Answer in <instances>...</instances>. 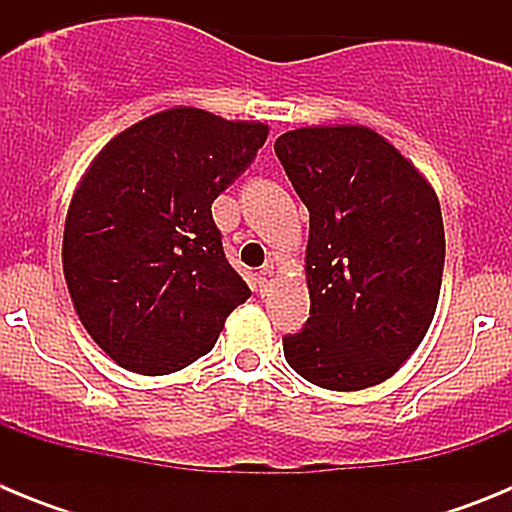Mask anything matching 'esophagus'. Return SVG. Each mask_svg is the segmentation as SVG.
I'll return each instance as SVG.
<instances>
[{"instance_id":"obj_1","label":"esophagus","mask_w":512,"mask_h":512,"mask_svg":"<svg viewBox=\"0 0 512 512\" xmlns=\"http://www.w3.org/2000/svg\"><path fill=\"white\" fill-rule=\"evenodd\" d=\"M271 282H274V266L264 264V266H261V271H259V287H261V292H264V289L269 287Z\"/></svg>"}]
</instances>
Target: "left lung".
<instances>
[{"label": "left lung", "mask_w": 512, "mask_h": 512, "mask_svg": "<svg viewBox=\"0 0 512 512\" xmlns=\"http://www.w3.org/2000/svg\"><path fill=\"white\" fill-rule=\"evenodd\" d=\"M277 158L310 212V318L282 338L307 382L356 392L420 346L443 277L441 205L420 171L359 125L279 135Z\"/></svg>", "instance_id": "1"}]
</instances>
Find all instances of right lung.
<instances>
[{
    "instance_id": "add662e5",
    "label": "right lung",
    "mask_w": 512,
    "mask_h": 512,
    "mask_svg": "<svg viewBox=\"0 0 512 512\" xmlns=\"http://www.w3.org/2000/svg\"><path fill=\"white\" fill-rule=\"evenodd\" d=\"M266 133L261 122L174 107L112 138L81 179L63 274L89 336L130 372L161 377L210 354L251 297L225 259L212 202Z\"/></svg>"
}]
</instances>
